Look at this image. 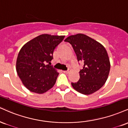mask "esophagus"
Returning a JSON list of instances; mask_svg holds the SVG:
<instances>
[{
    "mask_svg": "<svg viewBox=\"0 0 128 128\" xmlns=\"http://www.w3.org/2000/svg\"><path fill=\"white\" fill-rule=\"evenodd\" d=\"M63 72H64V73H68L69 72H70V71L69 70H66V71H63Z\"/></svg>",
    "mask_w": 128,
    "mask_h": 128,
    "instance_id": "1",
    "label": "esophagus"
}]
</instances>
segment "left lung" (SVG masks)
<instances>
[{"instance_id": "left-lung-1", "label": "left lung", "mask_w": 128, "mask_h": 128, "mask_svg": "<svg viewBox=\"0 0 128 128\" xmlns=\"http://www.w3.org/2000/svg\"><path fill=\"white\" fill-rule=\"evenodd\" d=\"M73 48L78 61L84 62L80 79L72 83L75 90L84 95L94 93L108 78L110 62L106 49L100 43L84 34L72 35L65 39Z\"/></svg>"}]
</instances>
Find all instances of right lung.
<instances>
[{"label":"right lung","mask_w":128,"mask_h":128,"mask_svg":"<svg viewBox=\"0 0 128 128\" xmlns=\"http://www.w3.org/2000/svg\"><path fill=\"white\" fill-rule=\"evenodd\" d=\"M64 38L41 34L20 49L16 59V72L23 84L31 92L44 94L55 84L59 73L50 66V61L54 50Z\"/></svg>","instance_id":"obj_1"}]
</instances>
